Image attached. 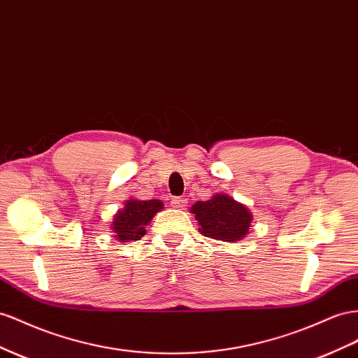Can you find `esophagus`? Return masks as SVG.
I'll return each instance as SVG.
<instances>
[{
  "mask_svg": "<svg viewBox=\"0 0 358 358\" xmlns=\"http://www.w3.org/2000/svg\"><path fill=\"white\" fill-rule=\"evenodd\" d=\"M171 206H175L178 209H183V208L187 206V200L185 199H180V197L171 199Z\"/></svg>",
  "mask_w": 358,
  "mask_h": 358,
  "instance_id": "esophagus-1",
  "label": "esophagus"
}]
</instances>
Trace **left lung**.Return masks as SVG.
Returning a JSON list of instances; mask_svg holds the SVG:
<instances>
[{
    "mask_svg": "<svg viewBox=\"0 0 358 358\" xmlns=\"http://www.w3.org/2000/svg\"><path fill=\"white\" fill-rule=\"evenodd\" d=\"M189 212L194 214L203 236L224 243L243 241L253 223V214L245 205L221 192L206 201H196Z\"/></svg>",
    "mask_w": 358,
    "mask_h": 358,
    "instance_id": "8db88e82",
    "label": "left lung"
}]
</instances>
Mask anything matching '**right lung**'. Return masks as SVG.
Masks as SVG:
<instances>
[{
  "label": "right lung",
  "instance_id": "add662e5",
  "mask_svg": "<svg viewBox=\"0 0 358 358\" xmlns=\"http://www.w3.org/2000/svg\"><path fill=\"white\" fill-rule=\"evenodd\" d=\"M164 209L161 200H138L129 197L124 200L123 208L115 212L111 221V231L120 243L138 241L146 235V226L159 210Z\"/></svg>",
  "mask_w": 358,
  "mask_h": 358
}]
</instances>
